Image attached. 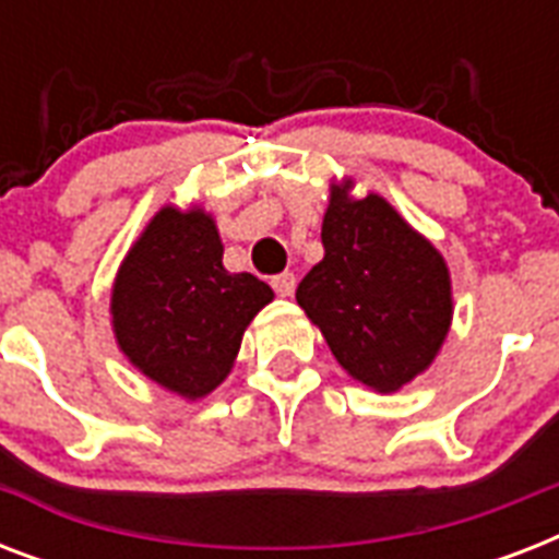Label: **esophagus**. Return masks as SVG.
<instances>
[{
  "mask_svg": "<svg viewBox=\"0 0 559 559\" xmlns=\"http://www.w3.org/2000/svg\"><path fill=\"white\" fill-rule=\"evenodd\" d=\"M272 289H275L281 298L293 296V289H296V275H293V272H281V275L272 278Z\"/></svg>",
  "mask_w": 559,
  "mask_h": 559,
  "instance_id": "obj_1",
  "label": "esophagus"
}]
</instances>
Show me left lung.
<instances>
[{"mask_svg": "<svg viewBox=\"0 0 559 559\" xmlns=\"http://www.w3.org/2000/svg\"><path fill=\"white\" fill-rule=\"evenodd\" d=\"M324 258L296 289L333 357L368 389H403L432 366L452 322L450 270L394 205L331 186Z\"/></svg>", "mask_w": 559, "mask_h": 559, "instance_id": "8db88e82", "label": "left lung"}]
</instances>
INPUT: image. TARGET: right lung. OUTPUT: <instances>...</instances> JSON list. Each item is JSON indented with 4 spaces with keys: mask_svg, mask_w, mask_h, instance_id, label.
Here are the masks:
<instances>
[{
    "mask_svg": "<svg viewBox=\"0 0 559 559\" xmlns=\"http://www.w3.org/2000/svg\"><path fill=\"white\" fill-rule=\"evenodd\" d=\"M270 301V284L223 266L211 214L165 205L118 266L109 313L118 348L144 377L197 400L226 380Z\"/></svg>",
    "mask_w": 559,
    "mask_h": 559,
    "instance_id": "obj_1",
    "label": "right lung"
}]
</instances>
